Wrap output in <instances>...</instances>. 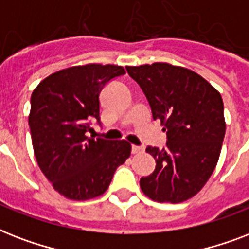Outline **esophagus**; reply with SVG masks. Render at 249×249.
Segmentation results:
<instances>
[{
  "label": "esophagus",
  "instance_id": "esophagus-1",
  "mask_svg": "<svg viewBox=\"0 0 249 249\" xmlns=\"http://www.w3.org/2000/svg\"><path fill=\"white\" fill-rule=\"evenodd\" d=\"M141 152H143V148L140 147V146H132V154H141Z\"/></svg>",
  "mask_w": 249,
  "mask_h": 249
}]
</instances>
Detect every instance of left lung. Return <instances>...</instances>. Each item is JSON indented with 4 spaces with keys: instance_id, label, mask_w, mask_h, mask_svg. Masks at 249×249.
<instances>
[{
    "instance_id": "8db88e82",
    "label": "left lung",
    "mask_w": 249,
    "mask_h": 249,
    "mask_svg": "<svg viewBox=\"0 0 249 249\" xmlns=\"http://www.w3.org/2000/svg\"><path fill=\"white\" fill-rule=\"evenodd\" d=\"M147 98L154 120L166 133L161 150L148 146L156 168L141 189L159 203H182L207 183L220 158L226 130L221 94L189 68L169 63L128 66Z\"/></svg>"
}]
</instances>
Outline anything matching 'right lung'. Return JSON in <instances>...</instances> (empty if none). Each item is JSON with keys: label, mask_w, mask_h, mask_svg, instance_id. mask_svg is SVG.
<instances>
[{"label": "right lung", "mask_w": 249, "mask_h": 249, "mask_svg": "<svg viewBox=\"0 0 249 249\" xmlns=\"http://www.w3.org/2000/svg\"><path fill=\"white\" fill-rule=\"evenodd\" d=\"M125 75L115 64L66 68L44 79L31 97L29 128L37 164L55 191L72 200L106 193L117 166L130 156L126 141L86 136L99 123V94L109 80Z\"/></svg>", "instance_id": "right-lung-1"}]
</instances>
